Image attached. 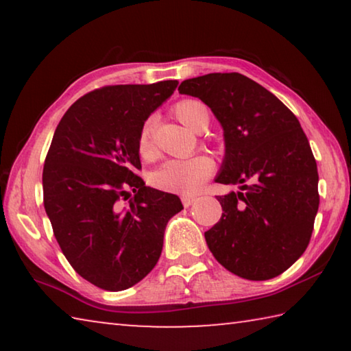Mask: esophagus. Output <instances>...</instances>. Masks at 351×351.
Wrapping results in <instances>:
<instances>
[{
	"label": "esophagus",
	"instance_id": "34e87169",
	"mask_svg": "<svg viewBox=\"0 0 351 351\" xmlns=\"http://www.w3.org/2000/svg\"><path fill=\"white\" fill-rule=\"evenodd\" d=\"M195 199H197V197H193V195H182V197H181V201H182L184 207L192 206L195 203Z\"/></svg>",
	"mask_w": 351,
	"mask_h": 351
}]
</instances>
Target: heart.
<instances>
[{
    "mask_svg": "<svg viewBox=\"0 0 351 351\" xmlns=\"http://www.w3.org/2000/svg\"><path fill=\"white\" fill-rule=\"evenodd\" d=\"M175 116L182 125L198 132L201 121L209 117L206 105L195 99H184L175 105ZM152 121L144 122L138 134V153L142 159H152L156 148L152 138ZM213 161L206 154H195L186 159H170L153 173L154 186L182 193L198 192L203 182L212 175Z\"/></svg>",
    "mask_w": 351,
    "mask_h": 351,
    "instance_id": "b5f03b06",
    "label": "heart"
}]
</instances>
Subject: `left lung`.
I'll use <instances>...</instances> for the list:
<instances>
[{
    "instance_id": "left-lung-1",
    "label": "left lung",
    "mask_w": 351,
    "mask_h": 351,
    "mask_svg": "<svg viewBox=\"0 0 351 351\" xmlns=\"http://www.w3.org/2000/svg\"><path fill=\"white\" fill-rule=\"evenodd\" d=\"M178 90L204 102L223 127L215 182L240 184V192L217 197L223 215L204 232L207 246L235 276H280L305 252L319 209L316 159L299 121L239 73L199 75Z\"/></svg>"
}]
</instances>
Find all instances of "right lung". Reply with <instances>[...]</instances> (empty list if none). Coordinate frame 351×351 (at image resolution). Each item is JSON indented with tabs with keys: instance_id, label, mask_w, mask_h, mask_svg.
Listing matches in <instances>:
<instances>
[{
	"instance_id": "1",
	"label": "right lung",
	"mask_w": 351,
	"mask_h": 351,
	"mask_svg": "<svg viewBox=\"0 0 351 351\" xmlns=\"http://www.w3.org/2000/svg\"><path fill=\"white\" fill-rule=\"evenodd\" d=\"M176 86H104L71 105L56 128L43 167L45 210L71 266L102 289L141 282L158 263L169 219L182 210L176 195L134 173L139 130Z\"/></svg>"
}]
</instances>
